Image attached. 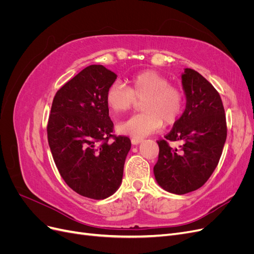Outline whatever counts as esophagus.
Returning <instances> with one entry per match:
<instances>
[{"label": "esophagus", "mask_w": 254, "mask_h": 254, "mask_svg": "<svg viewBox=\"0 0 254 254\" xmlns=\"http://www.w3.org/2000/svg\"><path fill=\"white\" fill-rule=\"evenodd\" d=\"M143 142V139H137V137H133V139H131V143L133 145H137Z\"/></svg>", "instance_id": "34e87169"}]
</instances>
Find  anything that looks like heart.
<instances>
[{"label": "heart", "mask_w": 254, "mask_h": 254, "mask_svg": "<svg viewBox=\"0 0 254 254\" xmlns=\"http://www.w3.org/2000/svg\"><path fill=\"white\" fill-rule=\"evenodd\" d=\"M141 104L143 113L132 115L117 125L118 132L133 137L147 136L162 127L163 121L172 124L183 108V93L163 75L156 71H143L130 78V87L115 80L107 89L106 103L114 113L129 110L135 101Z\"/></svg>", "instance_id": "1"}]
</instances>
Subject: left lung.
Returning <instances> with one entry per match:
<instances>
[{"instance_id": "1", "label": "left lung", "mask_w": 254, "mask_h": 254, "mask_svg": "<svg viewBox=\"0 0 254 254\" xmlns=\"http://www.w3.org/2000/svg\"><path fill=\"white\" fill-rule=\"evenodd\" d=\"M182 88L186 110L165 140L158 141L159 158L153 167L157 183L170 193L183 195L201 188L216 168L227 139L224 105L218 92L202 75L184 68ZM167 140H180V149Z\"/></svg>"}]
</instances>
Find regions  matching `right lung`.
<instances>
[{
	"instance_id": "1",
	"label": "right lung",
	"mask_w": 254,
	"mask_h": 254,
	"mask_svg": "<svg viewBox=\"0 0 254 254\" xmlns=\"http://www.w3.org/2000/svg\"><path fill=\"white\" fill-rule=\"evenodd\" d=\"M115 79L104 65H89L57 91L52 104L48 140L53 159L67 186L91 199L119 190L131 147L129 137L112 134L106 92Z\"/></svg>"
}]
</instances>
